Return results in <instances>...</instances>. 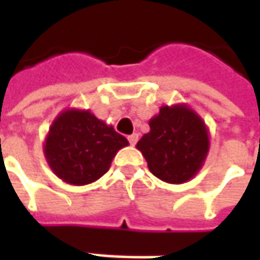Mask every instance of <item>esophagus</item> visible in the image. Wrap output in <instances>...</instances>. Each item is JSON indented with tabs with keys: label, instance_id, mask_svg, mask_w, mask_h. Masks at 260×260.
<instances>
[{
	"label": "esophagus",
	"instance_id": "1",
	"mask_svg": "<svg viewBox=\"0 0 260 260\" xmlns=\"http://www.w3.org/2000/svg\"><path fill=\"white\" fill-rule=\"evenodd\" d=\"M127 139H128V143H130V145H132V146H135L136 143H137V140H139V136L136 135V133H133V135H130V136H128V137H127Z\"/></svg>",
	"mask_w": 260,
	"mask_h": 260
}]
</instances>
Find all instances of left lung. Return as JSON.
<instances>
[{
    "label": "left lung",
    "mask_w": 260,
    "mask_h": 260,
    "mask_svg": "<svg viewBox=\"0 0 260 260\" xmlns=\"http://www.w3.org/2000/svg\"><path fill=\"white\" fill-rule=\"evenodd\" d=\"M150 132L137 143L149 171L169 184L191 179L208 152V133L203 120L184 105L162 107L150 120Z\"/></svg>",
    "instance_id": "obj_1"
}]
</instances>
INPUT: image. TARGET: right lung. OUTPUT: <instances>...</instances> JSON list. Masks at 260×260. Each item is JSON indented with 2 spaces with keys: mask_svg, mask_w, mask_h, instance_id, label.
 <instances>
[{
  "mask_svg": "<svg viewBox=\"0 0 260 260\" xmlns=\"http://www.w3.org/2000/svg\"><path fill=\"white\" fill-rule=\"evenodd\" d=\"M128 145L124 136L89 111L69 110L49 130L45 155L52 171L72 185L91 184L110 169L115 153Z\"/></svg>",
  "mask_w": 260,
  "mask_h": 260,
  "instance_id": "right-lung-1",
  "label": "right lung"
}]
</instances>
